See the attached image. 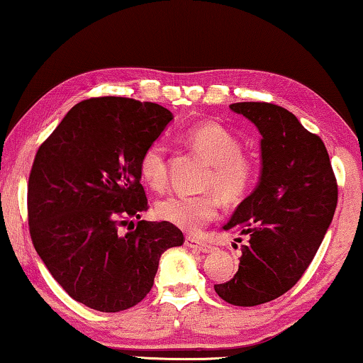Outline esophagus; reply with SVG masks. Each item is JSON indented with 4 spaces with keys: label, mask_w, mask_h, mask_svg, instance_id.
Returning a JSON list of instances; mask_svg holds the SVG:
<instances>
[{
    "label": "esophagus",
    "mask_w": 363,
    "mask_h": 363,
    "mask_svg": "<svg viewBox=\"0 0 363 363\" xmlns=\"http://www.w3.org/2000/svg\"><path fill=\"white\" fill-rule=\"evenodd\" d=\"M186 246L202 252H212L215 250L213 245H210V242L199 240V238H194V236H186Z\"/></svg>",
    "instance_id": "esophagus-1"
}]
</instances>
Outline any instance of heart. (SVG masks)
I'll use <instances>...</instances> for the list:
<instances>
[{"mask_svg": "<svg viewBox=\"0 0 363 363\" xmlns=\"http://www.w3.org/2000/svg\"><path fill=\"white\" fill-rule=\"evenodd\" d=\"M184 138L200 151L210 163L205 184L215 186L226 200H238L250 191L256 176V166L241 151V142L228 128L215 122L189 127ZM138 172L142 181L153 191H163L167 182V148L163 140H156L140 156ZM220 197L208 192H172L156 202L158 218L186 231H197L215 218Z\"/></svg>", "mask_w": 363, "mask_h": 363, "instance_id": "obj_1", "label": "heart"}]
</instances>
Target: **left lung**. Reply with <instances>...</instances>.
<instances>
[{"label":"left lung","mask_w":363,"mask_h":363,"mask_svg":"<svg viewBox=\"0 0 363 363\" xmlns=\"http://www.w3.org/2000/svg\"><path fill=\"white\" fill-rule=\"evenodd\" d=\"M262 135L261 181L238 205L226 231L247 236L235 277L216 284L235 306L272 301L294 286L321 246L337 205V181L328 150L294 113L270 102H236Z\"/></svg>","instance_id":"left-lung-1"}]
</instances>
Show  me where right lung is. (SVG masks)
Returning a JSON list of instances; mask_svg holds the SVG:
<instances>
[{
  "instance_id": "right-lung-1",
  "label": "right lung",
  "mask_w": 363,
  "mask_h": 363,
  "mask_svg": "<svg viewBox=\"0 0 363 363\" xmlns=\"http://www.w3.org/2000/svg\"><path fill=\"white\" fill-rule=\"evenodd\" d=\"M171 121L153 102L91 97L37 150L27 184L32 245L63 290L93 310L138 305L161 254L184 242L167 221H128L148 207L140 156Z\"/></svg>"
}]
</instances>
